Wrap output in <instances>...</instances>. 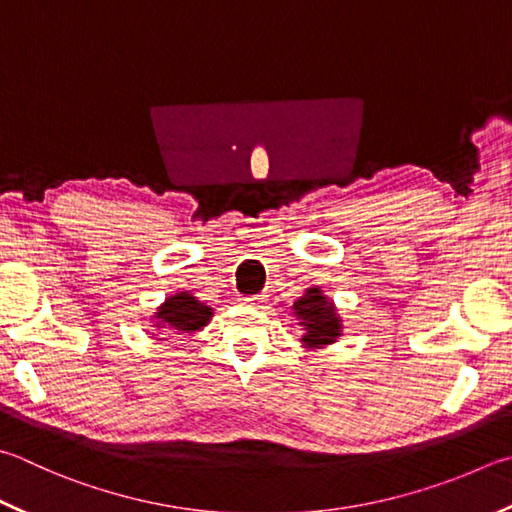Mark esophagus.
Instances as JSON below:
<instances>
[{"instance_id": "1", "label": "esophagus", "mask_w": 512, "mask_h": 512, "mask_svg": "<svg viewBox=\"0 0 512 512\" xmlns=\"http://www.w3.org/2000/svg\"><path fill=\"white\" fill-rule=\"evenodd\" d=\"M241 302L248 304V306H259L264 302L262 295H248V297H241Z\"/></svg>"}]
</instances>
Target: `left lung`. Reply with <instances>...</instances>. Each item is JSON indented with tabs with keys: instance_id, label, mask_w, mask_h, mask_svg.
<instances>
[{
	"instance_id": "8db88e82",
	"label": "left lung",
	"mask_w": 512,
	"mask_h": 512,
	"mask_svg": "<svg viewBox=\"0 0 512 512\" xmlns=\"http://www.w3.org/2000/svg\"><path fill=\"white\" fill-rule=\"evenodd\" d=\"M293 315L304 329L302 345L306 349H320L333 345L342 336V320L336 306L324 297L318 286L306 288V293L293 304Z\"/></svg>"
}]
</instances>
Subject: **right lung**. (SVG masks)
I'll list each match as a JSON object with an SVG mask.
<instances>
[{"mask_svg":"<svg viewBox=\"0 0 512 512\" xmlns=\"http://www.w3.org/2000/svg\"><path fill=\"white\" fill-rule=\"evenodd\" d=\"M154 318L159 320L156 327L161 329L194 333V331H201L210 322L212 309L208 304L199 302L192 293L181 291L165 297V302L159 306V311L154 313Z\"/></svg>","mask_w":512,"mask_h":512,"instance_id":"right-lung-1","label":"right lung"}]
</instances>
